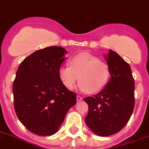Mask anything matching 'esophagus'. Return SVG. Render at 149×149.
Instances as JSON below:
<instances>
[{"instance_id":"1","label":"esophagus","mask_w":149,"mask_h":149,"mask_svg":"<svg viewBox=\"0 0 149 149\" xmlns=\"http://www.w3.org/2000/svg\"><path fill=\"white\" fill-rule=\"evenodd\" d=\"M83 100V98L81 97V96H77V102H80V101H81V100Z\"/></svg>"}]
</instances>
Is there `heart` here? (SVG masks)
Listing matches in <instances>:
<instances>
[{
  "label": "heart",
  "mask_w": 149,
  "mask_h": 149,
  "mask_svg": "<svg viewBox=\"0 0 149 149\" xmlns=\"http://www.w3.org/2000/svg\"><path fill=\"white\" fill-rule=\"evenodd\" d=\"M68 64L59 69V79L65 88L73 89L77 80L80 90L88 93H99L107 86L111 77L109 65L95 56L79 53L72 57Z\"/></svg>",
  "instance_id": "b5f03b06"
}]
</instances>
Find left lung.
Instances as JSON below:
<instances>
[{
    "mask_svg": "<svg viewBox=\"0 0 149 149\" xmlns=\"http://www.w3.org/2000/svg\"><path fill=\"white\" fill-rule=\"evenodd\" d=\"M105 57L111 71L110 81L99 93L84 98L89 109L85 123L100 136H109L123 129L135 105V84L130 65L111 49Z\"/></svg>",
    "mask_w": 149,
    "mask_h": 149,
    "instance_id": "left-lung-1",
    "label": "left lung"
}]
</instances>
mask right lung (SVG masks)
<instances>
[{
	"label": "right lung",
	"instance_id": "obj_1",
	"mask_svg": "<svg viewBox=\"0 0 149 149\" xmlns=\"http://www.w3.org/2000/svg\"><path fill=\"white\" fill-rule=\"evenodd\" d=\"M66 50L57 46L38 49L26 57L13 85L14 109L19 120L31 133H56L77 95L64 87L59 69Z\"/></svg>",
	"mask_w": 149,
	"mask_h": 149
}]
</instances>
